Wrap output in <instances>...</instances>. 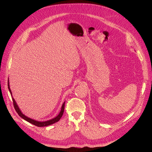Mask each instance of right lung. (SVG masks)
<instances>
[{"mask_svg": "<svg viewBox=\"0 0 152 152\" xmlns=\"http://www.w3.org/2000/svg\"><path fill=\"white\" fill-rule=\"evenodd\" d=\"M8 89H9V91H10V93H11V95L12 96V101H13V104H14V107H15L16 112L18 113V114L22 118H23L24 120H25L26 121L28 122H30V123H31L32 124H34V125L37 126V127H45V126H49V125H51V124H53L54 123L58 122L59 120H60V118H61L63 114V112H64V109H65V102L63 103V104L61 106V111H60V112H59V113L58 115L56 117H54V118H53L52 119H50V120H49V121H47L40 122V121H35V120H34V119H32V118H29L28 117H26V115H25L21 112V111L20 110L19 107H18L16 102V101L15 100V99H14L13 97H12V92H11V90L10 89V82H9V80H8Z\"/></svg>", "mask_w": 152, "mask_h": 152, "instance_id": "1", "label": "right lung"}]
</instances>
